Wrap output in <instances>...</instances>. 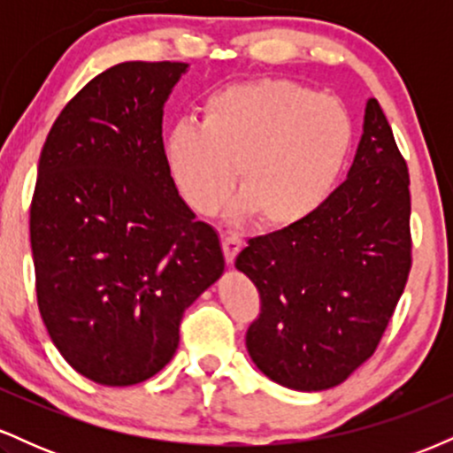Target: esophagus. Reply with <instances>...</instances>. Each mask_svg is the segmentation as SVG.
Here are the masks:
<instances>
[{
    "label": "esophagus",
    "instance_id": "obj_1",
    "mask_svg": "<svg viewBox=\"0 0 453 453\" xmlns=\"http://www.w3.org/2000/svg\"><path fill=\"white\" fill-rule=\"evenodd\" d=\"M221 247H223V256H226V262L234 264L238 251L242 249V238L236 236V234H221Z\"/></svg>",
    "mask_w": 453,
    "mask_h": 453
}]
</instances>
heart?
Listing matches in <instances>:
<instances>
[{"instance_id": "b5f03b06", "label": "heart", "mask_w": 453, "mask_h": 453, "mask_svg": "<svg viewBox=\"0 0 453 453\" xmlns=\"http://www.w3.org/2000/svg\"><path fill=\"white\" fill-rule=\"evenodd\" d=\"M353 121L339 100L288 78H257L211 93L202 123L180 121L164 153L180 196L215 215L236 180L234 212L266 230H288L334 191L353 149Z\"/></svg>"}]
</instances>
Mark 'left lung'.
Masks as SVG:
<instances>
[{
    "label": "left lung",
    "instance_id": "obj_1",
    "mask_svg": "<svg viewBox=\"0 0 453 453\" xmlns=\"http://www.w3.org/2000/svg\"><path fill=\"white\" fill-rule=\"evenodd\" d=\"M407 161L375 97L345 183L298 226L249 241L236 268L259 292L247 349L285 388H334L377 349L411 270Z\"/></svg>",
    "mask_w": 453,
    "mask_h": 453
}]
</instances>
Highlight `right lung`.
Segmentation results:
<instances>
[{"mask_svg": "<svg viewBox=\"0 0 453 453\" xmlns=\"http://www.w3.org/2000/svg\"><path fill=\"white\" fill-rule=\"evenodd\" d=\"M180 61H126L65 104L29 211L40 315L82 377L134 386L179 347L187 306L223 273L217 232L176 191L164 104Z\"/></svg>", "mask_w": 453, "mask_h": 453, "instance_id": "add662e5", "label": "right lung"}]
</instances>
